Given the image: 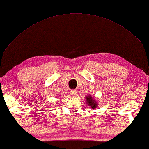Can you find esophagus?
<instances>
[{
  "mask_svg": "<svg viewBox=\"0 0 149 149\" xmlns=\"http://www.w3.org/2000/svg\"><path fill=\"white\" fill-rule=\"evenodd\" d=\"M70 93L74 96V97H75L77 95V91L76 90H72L71 91H70Z\"/></svg>",
  "mask_w": 149,
  "mask_h": 149,
  "instance_id": "obj_1",
  "label": "esophagus"
}]
</instances>
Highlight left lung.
Segmentation results:
<instances>
[{"label":"left lung","instance_id":"obj_1","mask_svg":"<svg viewBox=\"0 0 149 149\" xmlns=\"http://www.w3.org/2000/svg\"><path fill=\"white\" fill-rule=\"evenodd\" d=\"M85 100H86L87 104H88V106H89L90 108L94 109V108H96L97 107V106H98L97 100H96L95 99V98H93L91 95L86 96V97H85Z\"/></svg>","mask_w":149,"mask_h":149}]
</instances>
